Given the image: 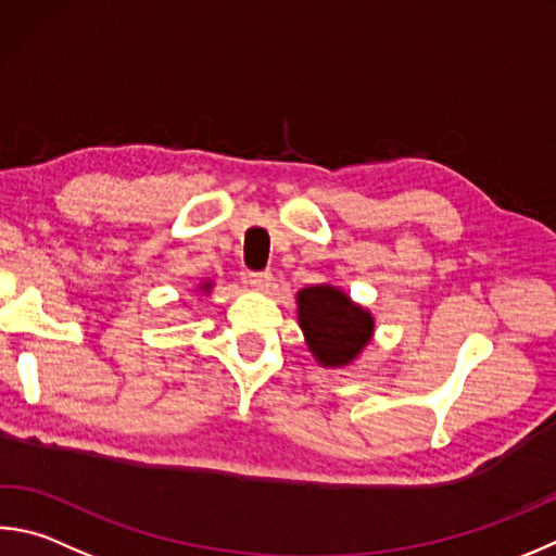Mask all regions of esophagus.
Returning a JSON list of instances; mask_svg holds the SVG:
<instances>
[{
	"label": "esophagus",
	"instance_id": "obj_1",
	"mask_svg": "<svg viewBox=\"0 0 556 556\" xmlns=\"http://www.w3.org/2000/svg\"><path fill=\"white\" fill-rule=\"evenodd\" d=\"M245 281L255 291H267L269 285H271V275H269V271H250Z\"/></svg>",
	"mask_w": 556,
	"mask_h": 556
}]
</instances>
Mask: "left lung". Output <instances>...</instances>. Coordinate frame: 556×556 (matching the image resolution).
<instances>
[{
    "mask_svg": "<svg viewBox=\"0 0 556 556\" xmlns=\"http://www.w3.org/2000/svg\"><path fill=\"white\" fill-rule=\"evenodd\" d=\"M296 318L308 352L323 369L355 365L375 340V313L328 281L296 291Z\"/></svg>",
    "mask_w": 556,
    "mask_h": 556,
    "instance_id": "obj_1",
    "label": "left lung"
}]
</instances>
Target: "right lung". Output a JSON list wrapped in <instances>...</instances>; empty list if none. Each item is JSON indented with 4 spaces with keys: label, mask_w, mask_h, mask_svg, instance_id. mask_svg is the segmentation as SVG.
I'll list each match as a JSON object with an SVG mask.
<instances>
[{
    "label": "right lung",
    "mask_w": 556,
    "mask_h": 556,
    "mask_svg": "<svg viewBox=\"0 0 556 556\" xmlns=\"http://www.w3.org/2000/svg\"><path fill=\"white\" fill-rule=\"evenodd\" d=\"M211 289H214V279H204V281H199V287H197V291H201V294H204V296H208V294H211Z\"/></svg>",
    "instance_id": "1"
}]
</instances>
